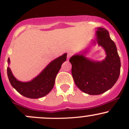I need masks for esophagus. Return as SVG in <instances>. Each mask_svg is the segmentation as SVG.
<instances>
[{"label":"esophagus","mask_w":129,"mask_h":129,"mask_svg":"<svg viewBox=\"0 0 129 129\" xmlns=\"http://www.w3.org/2000/svg\"><path fill=\"white\" fill-rule=\"evenodd\" d=\"M72 55H73V53H70V52L68 53H67V58H68V59L70 58V57H71V56H72Z\"/></svg>","instance_id":"obj_1"}]
</instances>
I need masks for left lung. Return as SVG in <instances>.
I'll return each mask as SVG.
<instances>
[{
    "label": "left lung",
    "mask_w": 129,
    "mask_h": 129,
    "mask_svg": "<svg viewBox=\"0 0 129 129\" xmlns=\"http://www.w3.org/2000/svg\"><path fill=\"white\" fill-rule=\"evenodd\" d=\"M97 42L106 51V59L92 61L84 55H75L70 59L72 74L76 86L83 92L97 95L106 92L115 85L120 74L121 61L115 42L109 31L98 28Z\"/></svg>",
    "instance_id": "left-lung-1"
}]
</instances>
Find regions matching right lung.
Here are the masks:
<instances>
[{
  "mask_svg": "<svg viewBox=\"0 0 129 129\" xmlns=\"http://www.w3.org/2000/svg\"><path fill=\"white\" fill-rule=\"evenodd\" d=\"M66 59L67 53H65L50 62L35 79L27 82L17 81L13 75L10 68L7 67L9 81L11 85L22 95L31 99L42 98L47 95L52 90L56 75ZM8 62L10 63L9 58Z\"/></svg>",
  "mask_w": 129,
  "mask_h": 129,
  "instance_id": "obj_1",
  "label": "right lung"
}]
</instances>
